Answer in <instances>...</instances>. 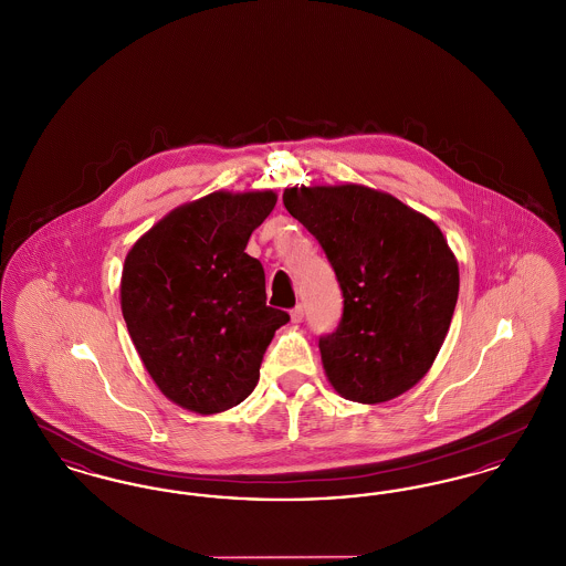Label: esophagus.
I'll return each instance as SVG.
<instances>
[{
	"label": "esophagus",
	"instance_id": "1",
	"mask_svg": "<svg viewBox=\"0 0 566 566\" xmlns=\"http://www.w3.org/2000/svg\"><path fill=\"white\" fill-rule=\"evenodd\" d=\"M291 321L293 323H301L303 321V305H296L291 310Z\"/></svg>",
	"mask_w": 566,
	"mask_h": 566
}]
</instances>
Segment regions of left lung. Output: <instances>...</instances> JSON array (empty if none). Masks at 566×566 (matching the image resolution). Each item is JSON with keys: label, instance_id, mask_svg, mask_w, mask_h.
Here are the masks:
<instances>
[{"label": "left lung", "instance_id": "8db88e82", "mask_svg": "<svg viewBox=\"0 0 566 566\" xmlns=\"http://www.w3.org/2000/svg\"><path fill=\"white\" fill-rule=\"evenodd\" d=\"M284 206L323 245L344 314L318 346L333 388L390 401L431 369L454 316L458 263L439 227L360 185L295 187Z\"/></svg>", "mask_w": 566, "mask_h": 566}]
</instances>
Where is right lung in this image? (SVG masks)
<instances>
[{
    "label": "right lung",
    "instance_id": "1",
    "mask_svg": "<svg viewBox=\"0 0 566 566\" xmlns=\"http://www.w3.org/2000/svg\"><path fill=\"white\" fill-rule=\"evenodd\" d=\"M273 190H218L161 218L129 250L123 318L163 395L208 416L242 403L273 333L291 316L268 305L263 265L245 254Z\"/></svg>",
    "mask_w": 566,
    "mask_h": 566
}]
</instances>
